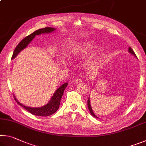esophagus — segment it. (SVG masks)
I'll return each mask as SVG.
<instances>
[{
	"label": "esophagus",
	"instance_id": "1",
	"mask_svg": "<svg viewBox=\"0 0 146 146\" xmlns=\"http://www.w3.org/2000/svg\"><path fill=\"white\" fill-rule=\"evenodd\" d=\"M82 81V78H76L75 79V82L76 84H79L80 82H81Z\"/></svg>",
	"mask_w": 146,
	"mask_h": 146
}]
</instances>
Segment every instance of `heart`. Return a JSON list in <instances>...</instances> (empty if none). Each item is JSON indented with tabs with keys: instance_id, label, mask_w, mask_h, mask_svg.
<instances>
[{
	"instance_id": "1",
	"label": "heart",
	"mask_w": 146,
	"mask_h": 146,
	"mask_svg": "<svg viewBox=\"0 0 146 146\" xmlns=\"http://www.w3.org/2000/svg\"><path fill=\"white\" fill-rule=\"evenodd\" d=\"M94 46V42L93 41L88 40L82 42L78 45L75 46L71 49L70 55L73 58H82L86 56L90 51L92 49ZM100 53V49L99 48L96 49L95 51H93L91 56H90L89 60L93 61L98 57Z\"/></svg>"
}]
</instances>
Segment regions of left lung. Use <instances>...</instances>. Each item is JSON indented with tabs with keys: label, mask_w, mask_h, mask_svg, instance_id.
I'll list each match as a JSON object with an SVG mask.
<instances>
[{
	"label": "left lung",
	"mask_w": 146,
	"mask_h": 146,
	"mask_svg": "<svg viewBox=\"0 0 146 146\" xmlns=\"http://www.w3.org/2000/svg\"><path fill=\"white\" fill-rule=\"evenodd\" d=\"M129 53H131V54H133V55L134 56H137V55H136V54L135 53V52H134V51L133 50V49L131 48H129ZM88 109H89V110H90V113H91V114L94 117H95V118H98L97 116H96L95 114H94V113H93V110H92V109H91V105H90V98H88Z\"/></svg>",
	"instance_id": "8db88e82"
}]
</instances>
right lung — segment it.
<instances>
[{"label":"right lung","mask_w":146,"mask_h":146,"mask_svg":"<svg viewBox=\"0 0 146 146\" xmlns=\"http://www.w3.org/2000/svg\"><path fill=\"white\" fill-rule=\"evenodd\" d=\"M55 28H44L42 29H39L38 30L34 31L33 33L29 35L28 36H26L25 38H23L21 42H20L19 44L17 46V47L13 51V55H12L11 58H14L15 56L18 55V53L20 51L23 50L28 45L29 42L33 40V38H35V36L36 35H38L42 34V33H51L53 31H55ZM68 83H65L64 84L62 85L60 88L57 89V90L56 91V92L54 94L52 98H51V100L49 101V102L46 104V106H42L41 108H29L27 107V106H24L23 104L18 102V100L16 99V98L14 97L15 100L16 102H17L18 104L21 106L22 107L24 108L25 110H26L28 111L31 113V114L36 116H41V117H48V116L51 115L53 113H55L56 111L58 110L59 108V106H60V100L62 97L64 91L65 90L66 88L67 87Z\"/></svg>","instance_id":"1"}]
</instances>
